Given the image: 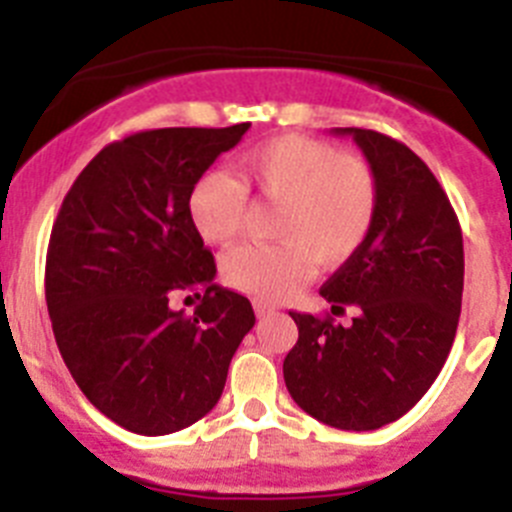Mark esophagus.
<instances>
[{
    "label": "esophagus",
    "instance_id": "1",
    "mask_svg": "<svg viewBox=\"0 0 512 512\" xmlns=\"http://www.w3.org/2000/svg\"><path fill=\"white\" fill-rule=\"evenodd\" d=\"M253 310L259 318H271V315H277V307L266 305V302H253Z\"/></svg>",
    "mask_w": 512,
    "mask_h": 512
}]
</instances>
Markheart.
<instances>
[{
    "label": "heart",
    "mask_w": 512,
    "mask_h": 512,
    "mask_svg": "<svg viewBox=\"0 0 512 512\" xmlns=\"http://www.w3.org/2000/svg\"><path fill=\"white\" fill-rule=\"evenodd\" d=\"M241 178L210 171L189 194V217L207 243L233 241L246 217L253 187L282 205L269 246H238L223 259V282L253 300H279L295 292L312 264L333 269L366 241L379 210L372 166L323 140L284 135L251 148L238 161Z\"/></svg>",
    "instance_id": "heart-1"
}]
</instances>
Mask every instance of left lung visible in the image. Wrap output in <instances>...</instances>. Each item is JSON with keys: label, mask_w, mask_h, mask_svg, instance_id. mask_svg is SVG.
<instances>
[{"label": "left lung", "mask_w": 512, "mask_h": 512, "mask_svg": "<svg viewBox=\"0 0 512 512\" xmlns=\"http://www.w3.org/2000/svg\"><path fill=\"white\" fill-rule=\"evenodd\" d=\"M351 135L372 166L379 210L359 251L320 287L348 325L289 312L300 338L284 359L292 400L341 431H377L436 382L451 351L464 289V243L449 197L405 143L377 130Z\"/></svg>", "instance_id": "8db88e82"}]
</instances>
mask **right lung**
Here are the masks:
<instances>
[{"instance_id":"1","label":"right lung","mask_w":512,"mask_h":512,"mask_svg":"<svg viewBox=\"0 0 512 512\" xmlns=\"http://www.w3.org/2000/svg\"><path fill=\"white\" fill-rule=\"evenodd\" d=\"M248 128H161L110 143L53 223L45 302L58 351L94 408L140 436L205 418L256 323L246 297L215 284L189 217L192 187ZM176 288L201 289L194 316L168 307Z\"/></svg>"}]
</instances>
